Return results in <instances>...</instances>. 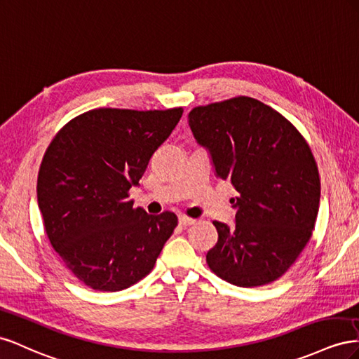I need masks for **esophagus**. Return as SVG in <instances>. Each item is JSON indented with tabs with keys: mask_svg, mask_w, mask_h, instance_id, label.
Returning a JSON list of instances; mask_svg holds the SVG:
<instances>
[{
	"mask_svg": "<svg viewBox=\"0 0 359 359\" xmlns=\"http://www.w3.org/2000/svg\"><path fill=\"white\" fill-rule=\"evenodd\" d=\"M197 219L194 218H189V217H185V215H182V217H179V224L182 225V227H188V225L194 224Z\"/></svg>",
	"mask_w": 359,
	"mask_h": 359,
	"instance_id": "34e87169",
	"label": "esophagus"
}]
</instances>
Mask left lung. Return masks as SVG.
Wrapping results in <instances>:
<instances>
[{"label":"left lung","instance_id":"obj_1","mask_svg":"<svg viewBox=\"0 0 359 359\" xmlns=\"http://www.w3.org/2000/svg\"><path fill=\"white\" fill-rule=\"evenodd\" d=\"M188 118L217 176L238 192L236 224L213 221L218 242L208 266L239 287L278 280L311 239L319 212L320 177L309 142L278 111L248 96L196 107Z\"/></svg>","mask_w":359,"mask_h":359}]
</instances>
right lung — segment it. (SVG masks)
<instances>
[{"mask_svg":"<svg viewBox=\"0 0 359 359\" xmlns=\"http://www.w3.org/2000/svg\"><path fill=\"white\" fill-rule=\"evenodd\" d=\"M183 108H97L61 128L37 176L45 231L66 268L87 287L118 292L153 269L177 227L172 212L134 208L137 187Z\"/></svg>","mask_w":359,"mask_h":359,"instance_id":"obj_1","label":"right lung"}]
</instances>
